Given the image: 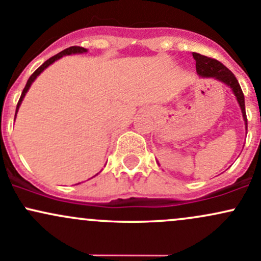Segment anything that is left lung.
<instances>
[{"instance_id":"obj_1","label":"left lung","mask_w":261,"mask_h":261,"mask_svg":"<svg viewBox=\"0 0 261 261\" xmlns=\"http://www.w3.org/2000/svg\"><path fill=\"white\" fill-rule=\"evenodd\" d=\"M193 58L195 60V68H197V73L199 77L214 78V80L224 83V85L228 86L231 89L232 94L237 98V102L239 105L240 111H242L243 119L245 122V130H248V119H246L245 113V99H244L243 91L240 88V85L237 78H235V75L223 63H220L219 61L213 60V58H209L206 56L195 52H193Z\"/></svg>"}]
</instances>
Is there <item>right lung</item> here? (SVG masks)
<instances>
[{
    "label": "right lung",
    "mask_w": 261,
    "mask_h": 261,
    "mask_svg": "<svg viewBox=\"0 0 261 261\" xmlns=\"http://www.w3.org/2000/svg\"><path fill=\"white\" fill-rule=\"evenodd\" d=\"M87 52H88V49H87V48H83V47H80V46H72V47H69V48L63 49L62 52L57 53V55L53 56V57L49 58V60H47L46 62H44L43 64H42L41 67H38V68L36 69L35 72H33L32 75H31V77L29 78V81H27V83H26V87H24V89H23V91H22L21 98H19V100H18V103H17V108H16V116H17V112H18V109H19V106H21L22 100H23L24 96H26V93H27V92H29L30 87L32 86V83L35 82L36 78H37L38 75H40V74L42 73V72H43L44 69L47 68V67H49V66H51V64L55 63L56 61H58V60H60V58H62L63 56H71V55H85V53H87ZM96 175H97V174H96Z\"/></svg>",
    "instance_id": "obj_1"
}]
</instances>
